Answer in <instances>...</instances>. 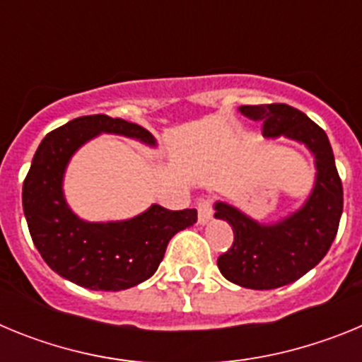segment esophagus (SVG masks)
I'll return each instance as SVG.
<instances>
[{"label":"esophagus","instance_id":"obj_1","mask_svg":"<svg viewBox=\"0 0 362 362\" xmlns=\"http://www.w3.org/2000/svg\"><path fill=\"white\" fill-rule=\"evenodd\" d=\"M212 199H201L197 203V221H199V225H204V223H209L212 219Z\"/></svg>","mask_w":362,"mask_h":362}]
</instances>
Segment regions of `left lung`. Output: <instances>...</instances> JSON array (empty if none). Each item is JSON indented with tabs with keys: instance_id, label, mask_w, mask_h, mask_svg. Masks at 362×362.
<instances>
[{
	"instance_id": "8db88e82",
	"label": "left lung",
	"mask_w": 362,
	"mask_h": 362,
	"mask_svg": "<svg viewBox=\"0 0 362 362\" xmlns=\"http://www.w3.org/2000/svg\"><path fill=\"white\" fill-rule=\"evenodd\" d=\"M239 110L263 121L264 137L296 139L315 158L317 177L310 197L297 212L274 225L216 203V217L233 230L232 246L217 259L221 274L243 288H279L305 276L330 250L343 214V183L328 136L306 114L284 103L245 105Z\"/></svg>"
}]
</instances>
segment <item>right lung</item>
<instances>
[{
	"mask_svg": "<svg viewBox=\"0 0 362 362\" xmlns=\"http://www.w3.org/2000/svg\"><path fill=\"white\" fill-rule=\"evenodd\" d=\"M101 132L156 146L152 134L136 123L105 114L76 117L37 146L23 183V212L32 241L56 274L85 288L119 292L153 276L168 241L196 223L197 210L152 204L127 221L79 219L63 196V175L74 152Z\"/></svg>",
	"mask_w": 362,
	"mask_h": 362,
	"instance_id": "obj_1",
	"label": "right lung"
}]
</instances>
